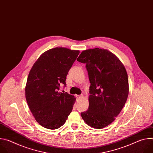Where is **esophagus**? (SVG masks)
<instances>
[{
  "label": "esophagus",
  "instance_id": "esophagus-1",
  "mask_svg": "<svg viewBox=\"0 0 153 153\" xmlns=\"http://www.w3.org/2000/svg\"><path fill=\"white\" fill-rule=\"evenodd\" d=\"M76 97H77L78 99H81L83 97V96H82V95H77V96H76Z\"/></svg>",
  "mask_w": 153,
  "mask_h": 153
}]
</instances>
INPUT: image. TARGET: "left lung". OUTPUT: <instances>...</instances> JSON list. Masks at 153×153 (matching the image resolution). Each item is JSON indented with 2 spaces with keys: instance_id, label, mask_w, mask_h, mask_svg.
Instances as JSON below:
<instances>
[{
  "instance_id": "obj_1",
  "label": "left lung",
  "mask_w": 153,
  "mask_h": 153,
  "mask_svg": "<svg viewBox=\"0 0 153 153\" xmlns=\"http://www.w3.org/2000/svg\"><path fill=\"white\" fill-rule=\"evenodd\" d=\"M86 64L90 82L89 107L81 113L89 126L101 129L120 113L129 93L126 71L112 53L98 48L83 51L77 59Z\"/></svg>"
}]
</instances>
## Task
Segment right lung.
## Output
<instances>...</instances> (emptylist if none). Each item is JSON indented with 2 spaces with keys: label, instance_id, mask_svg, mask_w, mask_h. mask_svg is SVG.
<instances>
[{
  "label": "right lung",
  "instance_id": "right-lung-1",
  "mask_svg": "<svg viewBox=\"0 0 153 153\" xmlns=\"http://www.w3.org/2000/svg\"><path fill=\"white\" fill-rule=\"evenodd\" d=\"M79 51L57 47L43 53L31 69L25 97L36 121L44 128L56 129L66 122L76 98L59 90L66 86V77Z\"/></svg>",
  "mask_w": 153,
  "mask_h": 153
}]
</instances>
